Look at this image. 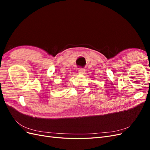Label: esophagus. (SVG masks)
Listing matches in <instances>:
<instances>
[{"label":"esophagus","instance_id":"esophagus-1","mask_svg":"<svg viewBox=\"0 0 150 150\" xmlns=\"http://www.w3.org/2000/svg\"><path fill=\"white\" fill-rule=\"evenodd\" d=\"M84 72H85V69H84V68H79V69H78L79 74H83L84 73Z\"/></svg>","mask_w":150,"mask_h":150}]
</instances>
